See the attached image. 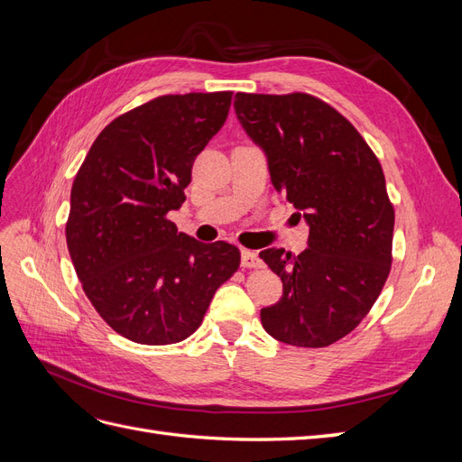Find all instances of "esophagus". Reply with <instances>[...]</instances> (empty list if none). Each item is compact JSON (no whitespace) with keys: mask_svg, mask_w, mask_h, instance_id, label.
Listing matches in <instances>:
<instances>
[{"mask_svg":"<svg viewBox=\"0 0 462 462\" xmlns=\"http://www.w3.org/2000/svg\"><path fill=\"white\" fill-rule=\"evenodd\" d=\"M241 263H243V268H248V270H253V268L256 270V268H262V265H263L258 253H253V250H243Z\"/></svg>","mask_w":462,"mask_h":462,"instance_id":"34e87169","label":"esophagus"}]
</instances>
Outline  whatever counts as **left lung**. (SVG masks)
Listing matches in <instances>:
<instances>
[{
	"instance_id": "left-lung-1",
	"label": "left lung",
	"mask_w": 462,
	"mask_h": 462,
	"mask_svg": "<svg viewBox=\"0 0 462 462\" xmlns=\"http://www.w3.org/2000/svg\"><path fill=\"white\" fill-rule=\"evenodd\" d=\"M243 129L265 152L272 183L310 227L299 256L265 248L283 297L260 310L273 339L328 346L366 318L391 270L395 209L372 148L337 109L304 92L235 96Z\"/></svg>"
}]
</instances>
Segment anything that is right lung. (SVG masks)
Instances as JSON below:
<instances>
[{"label": "right lung", "mask_w": 462, "mask_h": 462, "mask_svg": "<svg viewBox=\"0 0 462 462\" xmlns=\"http://www.w3.org/2000/svg\"><path fill=\"white\" fill-rule=\"evenodd\" d=\"M231 97H153L97 134L75 177L69 254L96 312L134 343L187 339L239 270L235 245L200 243L167 219L185 202L192 163L226 123Z\"/></svg>", "instance_id": "1"}]
</instances>
